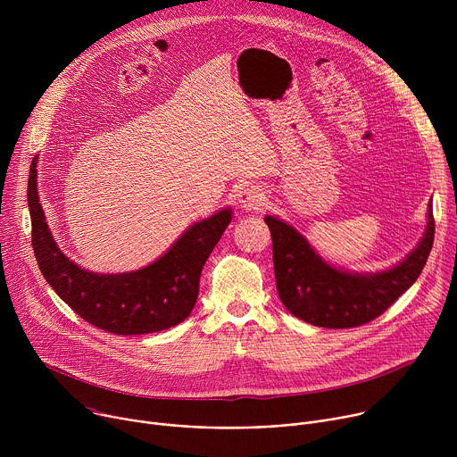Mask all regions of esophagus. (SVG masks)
Returning <instances> with one entry per match:
<instances>
[{
  "label": "esophagus",
  "mask_w": 457,
  "mask_h": 457,
  "mask_svg": "<svg viewBox=\"0 0 457 457\" xmlns=\"http://www.w3.org/2000/svg\"><path fill=\"white\" fill-rule=\"evenodd\" d=\"M240 206L244 208V210H247V212H251V210H258L260 206L264 204V201H266V195H264V191L260 189V187H256V186H249V187H244L242 191H240Z\"/></svg>",
  "instance_id": "34e87169"
}]
</instances>
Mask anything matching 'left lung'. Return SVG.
I'll return each instance as SVG.
<instances>
[{"label": "left lung", "mask_w": 457, "mask_h": 457, "mask_svg": "<svg viewBox=\"0 0 457 457\" xmlns=\"http://www.w3.org/2000/svg\"><path fill=\"white\" fill-rule=\"evenodd\" d=\"M273 238L277 291L286 309L318 328L349 329L369 323L393 305L421 275L434 244V215L418 247L396 268L372 275L340 271L312 251L286 222L266 217Z\"/></svg>", "instance_id": "1"}]
</instances>
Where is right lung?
<instances>
[{
	"mask_svg": "<svg viewBox=\"0 0 457 457\" xmlns=\"http://www.w3.org/2000/svg\"><path fill=\"white\" fill-rule=\"evenodd\" d=\"M37 155L29 173L32 245L37 266L59 295L83 320L113 335H148L184 321L199 296L206 260L228 224L231 210L193 224L148 268L122 275H96L78 268L55 245L36 187Z\"/></svg>",
	"mask_w": 457,
	"mask_h": 457,
	"instance_id": "right-lung-1",
	"label": "right lung"
}]
</instances>
